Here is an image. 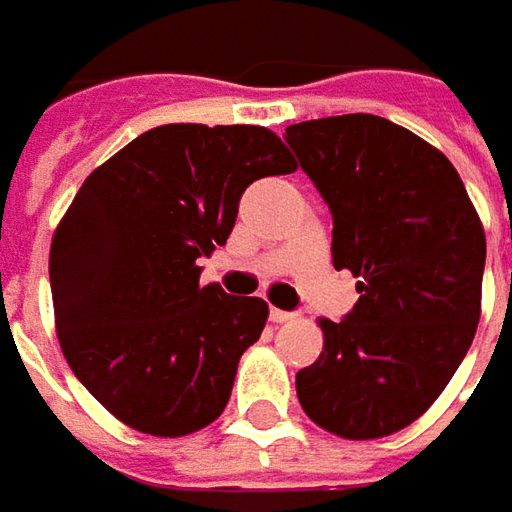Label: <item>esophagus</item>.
Listing matches in <instances>:
<instances>
[{
  "mask_svg": "<svg viewBox=\"0 0 512 512\" xmlns=\"http://www.w3.org/2000/svg\"><path fill=\"white\" fill-rule=\"evenodd\" d=\"M296 313H287V310H279V307H270V322L273 325H285V322H293Z\"/></svg>",
  "mask_w": 512,
  "mask_h": 512,
  "instance_id": "34e87169",
  "label": "esophagus"
}]
</instances>
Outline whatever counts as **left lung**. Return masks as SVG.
<instances>
[{
  "label": "left lung",
  "instance_id": "obj_1",
  "mask_svg": "<svg viewBox=\"0 0 512 512\" xmlns=\"http://www.w3.org/2000/svg\"><path fill=\"white\" fill-rule=\"evenodd\" d=\"M285 139L333 213V267L359 279L342 322L319 319L325 350L296 373L299 404L339 439L399 433L473 344L482 219L442 150L382 116L310 119Z\"/></svg>",
  "mask_w": 512,
  "mask_h": 512
}]
</instances>
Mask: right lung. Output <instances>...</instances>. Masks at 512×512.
<instances>
[{
	"instance_id": "1",
	"label": "right lung",
	"mask_w": 512,
	"mask_h": 512,
	"mask_svg": "<svg viewBox=\"0 0 512 512\" xmlns=\"http://www.w3.org/2000/svg\"><path fill=\"white\" fill-rule=\"evenodd\" d=\"M259 125H159L113 153L73 196L50 242L59 347L122 424L176 439L216 422L267 302L199 285L245 187L293 173Z\"/></svg>"
}]
</instances>
